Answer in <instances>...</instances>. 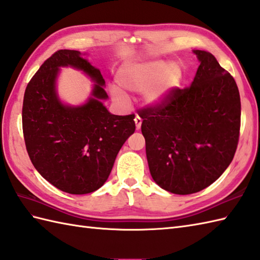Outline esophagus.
<instances>
[{"mask_svg": "<svg viewBox=\"0 0 260 260\" xmlns=\"http://www.w3.org/2000/svg\"><path fill=\"white\" fill-rule=\"evenodd\" d=\"M135 122H136V128H137V130H139L140 126H141V123H142V119L139 117V115H136Z\"/></svg>", "mask_w": 260, "mask_h": 260, "instance_id": "obj_1", "label": "esophagus"}]
</instances>
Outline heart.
<instances>
[{
    "mask_svg": "<svg viewBox=\"0 0 260 260\" xmlns=\"http://www.w3.org/2000/svg\"><path fill=\"white\" fill-rule=\"evenodd\" d=\"M118 82L128 91L137 93L145 92L147 102L155 105L181 84L182 71L175 63L168 67L162 61L137 63L121 69ZM113 96L118 101L124 99L123 93L119 90L113 91Z\"/></svg>",
    "mask_w": 260,
    "mask_h": 260,
    "instance_id": "b5f03b06",
    "label": "heart"
}]
</instances>
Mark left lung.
Segmentation results:
<instances>
[{"mask_svg": "<svg viewBox=\"0 0 260 260\" xmlns=\"http://www.w3.org/2000/svg\"><path fill=\"white\" fill-rule=\"evenodd\" d=\"M199 68L192 83L141 109V131L153 180L176 194L215 182L234 159L240 131L238 86L207 51H193Z\"/></svg>", "mask_w": 260, "mask_h": 260, "instance_id": "left-lung-1", "label": "left lung"}]
</instances>
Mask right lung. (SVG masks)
I'll list each match as a JSON object with an SVG mask.
<instances>
[{"label": "right lung", "mask_w": 260, "mask_h": 260, "mask_svg": "<svg viewBox=\"0 0 260 260\" xmlns=\"http://www.w3.org/2000/svg\"><path fill=\"white\" fill-rule=\"evenodd\" d=\"M82 70L97 84L81 107L63 106L55 92L59 66ZM99 69L79 51L59 50L34 74L25 89L22 128L26 151L39 174L62 191L84 194L99 189L110 175L125 140L136 130L135 114L114 115L101 100L108 94Z\"/></svg>", "instance_id": "1"}]
</instances>
